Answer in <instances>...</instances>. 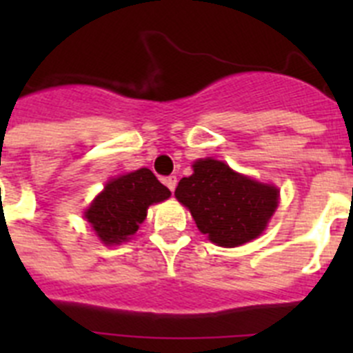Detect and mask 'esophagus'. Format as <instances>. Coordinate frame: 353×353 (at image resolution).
Returning a JSON list of instances; mask_svg holds the SVG:
<instances>
[{
	"mask_svg": "<svg viewBox=\"0 0 353 353\" xmlns=\"http://www.w3.org/2000/svg\"><path fill=\"white\" fill-rule=\"evenodd\" d=\"M164 183H166L170 191H174V187H176V176H174V174L166 176V179H164Z\"/></svg>",
	"mask_w": 353,
	"mask_h": 353,
	"instance_id": "1",
	"label": "esophagus"
}]
</instances>
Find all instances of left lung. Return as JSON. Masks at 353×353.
Wrapping results in <instances>:
<instances>
[{
  "label": "left lung",
  "mask_w": 353,
  "mask_h": 353,
  "mask_svg": "<svg viewBox=\"0 0 353 353\" xmlns=\"http://www.w3.org/2000/svg\"><path fill=\"white\" fill-rule=\"evenodd\" d=\"M194 173L179 182L174 196L191 210L199 232L223 248L256 239L277 207V189L235 173L214 159L194 162Z\"/></svg>",
  "instance_id": "1"
}]
</instances>
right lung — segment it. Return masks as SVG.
<instances>
[{
	"label": "right lung",
	"instance_id": "obj_1",
	"mask_svg": "<svg viewBox=\"0 0 353 353\" xmlns=\"http://www.w3.org/2000/svg\"><path fill=\"white\" fill-rule=\"evenodd\" d=\"M170 196V189L141 168L111 180L84 215L104 244H118L138 232L150 205Z\"/></svg>",
	"mask_w": 353,
	"mask_h": 353
}]
</instances>
